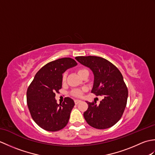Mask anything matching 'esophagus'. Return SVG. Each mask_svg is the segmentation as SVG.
<instances>
[{
  "instance_id": "34e87169",
  "label": "esophagus",
  "mask_w": 155,
  "mask_h": 155,
  "mask_svg": "<svg viewBox=\"0 0 155 155\" xmlns=\"http://www.w3.org/2000/svg\"><path fill=\"white\" fill-rule=\"evenodd\" d=\"M81 101H80V100H74V103H75L76 104H78L79 103H81Z\"/></svg>"
}]
</instances>
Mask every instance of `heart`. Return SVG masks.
Wrapping results in <instances>:
<instances>
[{"label":"heart","mask_w":155,"mask_h":155,"mask_svg":"<svg viewBox=\"0 0 155 155\" xmlns=\"http://www.w3.org/2000/svg\"><path fill=\"white\" fill-rule=\"evenodd\" d=\"M86 71H88L87 70H86V69L84 68H79L78 70V74H79L81 77L82 75H83V74L84 73V72H85ZM67 74L66 73V72H64V73L63 74V75H62V82H65L66 80H67ZM85 91V89H83V90H81V89H74L72 90L71 91V94L73 95V96H75V97H81L82 95H83V92Z\"/></svg>","instance_id":"heart-1"}]
</instances>
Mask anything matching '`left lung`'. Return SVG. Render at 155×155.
<instances>
[{
	"label": "left lung",
	"mask_w": 155,
	"mask_h": 155,
	"mask_svg": "<svg viewBox=\"0 0 155 155\" xmlns=\"http://www.w3.org/2000/svg\"><path fill=\"white\" fill-rule=\"evenodd\" d=\"M75 58L93 72L91 93L104 96L99 104L95 101H87L88 107L83 114L84 119L90 126L98 129L113 127L120 119L127 105L128 89L123 75L113 64L102 57L88 56Z\"/></svg>",
	"instance_id": "left-lung-1"
}]
</instances>
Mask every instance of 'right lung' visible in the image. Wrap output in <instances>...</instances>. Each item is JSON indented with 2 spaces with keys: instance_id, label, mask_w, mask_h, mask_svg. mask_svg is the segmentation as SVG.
<instances>
[{
  "instance_id": "add662e5",
  "label": "right lung",
  "mask_w": 155,
  "mask_h": 155,
  "mask_svg": "<svg viewBox=\"0 0 155 155\" xmlns=\"http://www.w3.org/2000/svg\"><path fill=\"white\" fill-rule=\"evenodd\" d=\"M77 64L71 58H62L48 62L35 74L28 87L27 101L32 119L42 129L54 132L67 124L74 101L64 98L57 104L55 93L62 88V74Z\"/></svg>"
}]
</instances>
